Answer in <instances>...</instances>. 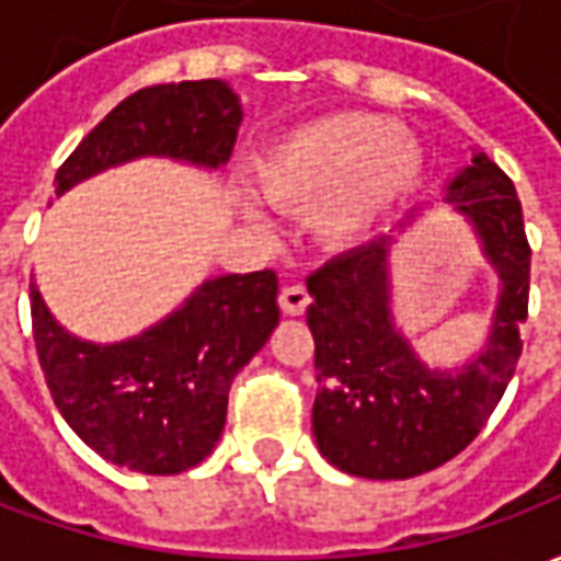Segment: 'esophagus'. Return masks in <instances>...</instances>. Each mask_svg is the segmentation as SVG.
Listing matches in <instances>:
<instances>
[{
	"instance_id": "esophagus-1",
	"label": "esophagus",
	"mask_w": 561,
	"mask_h": 561,
	"mask_svg": "<svg viewBox=\"0 0 561 561\" xmlns=\"http://www.w3.org/2000/svg\"><path fill=\"white\" fill-rule=\"evenodd\" d=\"M279 306L285 316H304L306 306H309V291L304 285H288V288H282Z\"/></svg>"
}]
</instances>
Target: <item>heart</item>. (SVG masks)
<instances>
[{
  "label": "heart",
  "instance_id": "heart-1",
  "mask_svg": "<svg viewBox=\"0 0 561 561\" xmlns=\"http://www.w3.org/2000/svg\"><path fill=\"white\" fill-rule=\"evenodd\" d=\"M426 156L388 116L342 111L282 131L255 159V183L273 207L316 213L333 243L364 240L421 185ZM249 213L255 207L249 204Z\"/></svg>",
  "mask_w": 561,
  "mask_h": 561
}]
</instances>
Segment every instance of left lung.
Here are the masks:
<instances>
[{"label":"left lung","instance_id":"obj_1","mask_svg":"<svg viewBox=\"0 0 561 561\" xmlns=\"http://www.w3.org/2000/svg\"><path fill=\"white\" fill-rule=\"evenodd\" d=\"M445 204L469 221L499 276L486 340L462 364H426L393 321L390 252L426 207L306 279L318 378L312 433L321 457L354 478L405 481L454 459L481 433L517 369L531 252L514 183L474 149L471 164L447 180Z\"/></svg>","mask_w":561,"mask_h":561}]
</instances>
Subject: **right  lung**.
Returning <instances> with one entry per match:
<instances>
[{
    "instance_id": "1",
    "label": "right lung",
    "mask_w": 561,
    "mask_h": 561,
    "mask_svg": "<svg viewBox=\"0 0 561 561\" xmlns=\"http://www.w3.org/2000/svg\"><path fill=\"white\" fill-rule=\"evenodd\" d=\"M243 123L225 80L159 83L128 95L56 171V195L135 159H173L216 171ZM32 333L59 414L114 466L180 474L213 454L233 376L279 324L273 270L225 273L197 285L173 312L123 342H90L54 318L30 285Z\"/></svg>"
}]
</instances>
